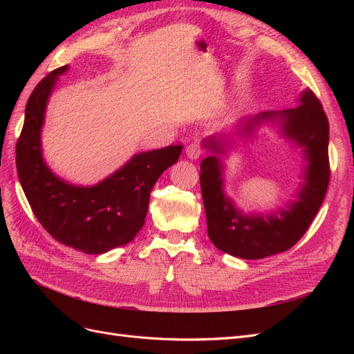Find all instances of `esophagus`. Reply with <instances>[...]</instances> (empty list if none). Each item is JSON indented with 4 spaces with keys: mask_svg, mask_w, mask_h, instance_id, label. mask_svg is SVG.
Listing matches in <instances>:
<instances>
[{
    "mask_svg": "<svg viewBox=\"0 0 354 354\" xmlns=\"http://www.w3.org/2000/svg\"><path fill=\"white\" fill-rule=\"evenodd\" d=\"M201 155H202V147L198 142H194L189 146H186V156L189 159H198Z\"/></svg>",
    "mask_w": 354,
    "mask_h": 354,
    "instance_id": "34e87169",
    "label": "esophagus"
}]
</instances>
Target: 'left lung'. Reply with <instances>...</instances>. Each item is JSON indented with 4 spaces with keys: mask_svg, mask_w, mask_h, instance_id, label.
<instances>
[{
    "mask_svg": "<svg viewBox=\"0 0 354 354\" xmlns=\"http://www.w3.org/2000/svg\"><path fill=\"white\" fill-rule=\"evenodd\" d=\"M263 124L276 126L278 132L300 149L306 162L304 183L296 191V199L282 209L269 213H243L223 190V160L236 145L237 138L253 140ZM328 143V118L310 88L299 95L297 108L245 116L229 131L203 138L202 146L209 155L201 162V190L211 242L220 251L243 260L266 259L294 246L312 224L326 195L330 174Z\"/></svg>",
    "mask_w": 354,
    "mask_h": 354,
    "instance_id": "8db88e82",
    "label": "left lung"
}]
</instances>
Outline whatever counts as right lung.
<instances>
[{
  "instance_id": "obj_1",
  "label": "right lung",
  "mask_w": 354,
  "mask_h": 354,
  "mask_svg": "<svg viewBox=\"0 0 354 354\" xmlns=\"http://www.w3.org/2000/svg\"><path fill=\"white\" fill-rule=\"evenodd\" d=\"M68 69L53 71L30 94L16 145L17 176L35 217L53 238L97 255L134 239L145 224L155 183L177 162L183 146L136 153L93 186H77L60 178L42 156L41 131L53 88Z\"/></svg>"
}]
</instances>
